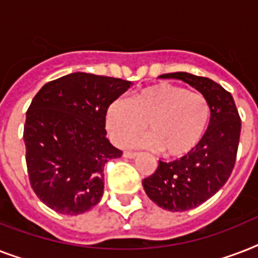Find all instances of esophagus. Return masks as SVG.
I'll use <instances>...</instances> for the list:
<instances>
[{"label":"esophagus","instance_id":"esophagus-1","mask_svg":"<svg viewBox=\"0 0 258 258\" xmlns=\"http://www.w3.org/2000/svg\"><path fill=\"white\" fill-rule=\"evenodd\" d=\"M123 157L128 158V159H133V158L137 157V153H131V151H124V153H123Z\"/></svg>","mask_w":258,"mask_h":258}]
</instances>
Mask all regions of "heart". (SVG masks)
<instances>
[{
    "label": "heart",
    "instance_id": "heart-1",
    "mask_svg": "<svg viewBox=\"0 0 258 258\" xmlns=\"http://www.w3.org/2000/svg\"><path fill=\"white\" fill-rule=\"evenodd\" d=\"M212 109L202 93L159 83L146 87L130 100H115L105 112L109 139L116 146L144 129L150 134L130 142L131 147L161 150L163 157L180 159L198 147L208 131Z\"/></svg>",
    "mask_w": 258,
    "mask_h": 258
}]
</instances>
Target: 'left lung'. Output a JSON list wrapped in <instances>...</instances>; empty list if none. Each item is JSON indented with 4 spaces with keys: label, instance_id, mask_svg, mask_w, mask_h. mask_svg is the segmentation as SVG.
<instances>
[{
    "label": "left lung",
    "instance_id": "obj_1",
    "mask_svg": "<svg viewBox=\"0 0 258 258\" xmlns=\"http://www.w3.org/2000/svg\"><path fill=\"white\" fill-rule=\"evenodd\" d=\"M159 78L187 83L208 99L212 109L208 131L198 147L176 161H159L157 171L143 179L146 194L159 208L184 212L204 204L229 179L236 163L241 119L230 92L212 79L187 72Z\"/></svg>",
    "mask_w": 258,
    "mask_h": 258
}]
</instances>
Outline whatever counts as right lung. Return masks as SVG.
<instances>
[{"label":"right lung","mask_w":258,"mask_h":258,"mask_svg":"<svg viewBox=\"0 0 258 258\" xmlns=\"http://www.w3.org/2000/svg\"><path fill=\"white\" fill-rule=\"evenodd\" d=\"M131 86L75 72L46 83L33 97L24 125L26 167L48 208L78 216L101 200L104 165L123 154L105 137V112Z\"/></svg>","instance_id":"1"}]
</instances>
